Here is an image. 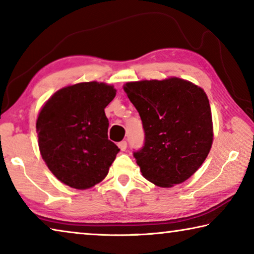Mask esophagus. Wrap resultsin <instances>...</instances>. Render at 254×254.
<instances>
[{
    "label": "esophagus",
    "instance_id": "34e87169",
    "mask_svg": "<svg viewBox=\"0 0 254 254\" xmlns=\"http://www.w3.org/2000/svg\"><path fill=\"white\" fill-rule=\"evenodd\" d=\"M119 148L121 149V151H126L127 147V141H121V142H119Z\"/></svg>",
    "mask_w": 254,
    "mask_h": 254
}]
</instances>
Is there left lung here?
I'll return each instance as SVG.
<instances>
[{
    "label": "left lung",
    "mask_w": 254,
    "mask_h": 254,
    "mask_svg": "<svg viewBox=\"0 0 254 254\" xmlns=\"http://www.w3.org/2000/svg\"><path fill=\"white\" fill-rule=\"evenodd\" d=\"M124 91L142 121L144 143L133 157L143 177L160 187L184 183L198 170L212 147L207 95L177 77L132 81Z\"/></svg>",
    "instance_id": "8db88e82"
}]
</instances>
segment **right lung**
<instances>
[{"mask_svg": "<svg viewBox=\"0 0 254 254\" xmlns=\"http://www.w3.org/2000/svg\"><path fill=\"white\" fill-rule=\"evenodd\" d=\"M113 86L88 81L62 88L37 120L42 159L60 182L87 189L102 182L120 149L109 140L104 109L115 97Z\"/></svg>", "mask_w": 254, "mask_h": 254, "instance_id": "add662e5", "label": "right lung"}]
</instances>
